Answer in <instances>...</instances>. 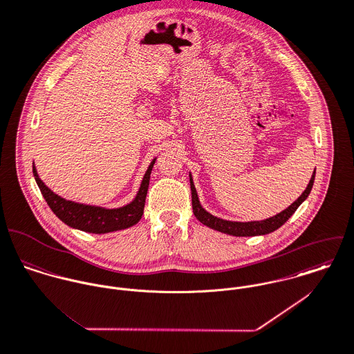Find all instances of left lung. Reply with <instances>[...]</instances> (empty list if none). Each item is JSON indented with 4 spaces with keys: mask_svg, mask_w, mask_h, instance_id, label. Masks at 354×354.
<instances>
[{
    "mask_svg": "<svg viewBox=\"0 0 354 354\" xmlns=\"http://www.w3.org/2000/svg\"><path fill=\"white\" fill-rule=\"evenodd\" d=\"M315 174H316V171H313L312 178H310V181H309L306 189L302 192V195H301L291 206H288L286 210H283L281 213H279V214H276V216H273V217H270V218H266V220H263V221H250V223L227 221V220L214 217L213 214H210L209 212H206V210L202 207L201 202H199V198H198V194H196V189H195L192 177H191V174H189L194 214H195V217H196L203 225H206V227H209V228H212V230H214V231L227 234V235H266V234H270V232L279 230V228L295 213V210L301 206V203L309 196V194H310V191H312V187H313V183H315Z\"/></svg>",
    "mask_w": 354,
    "mask_h": 354,
    "instance_id": "8db88e82",
    "label": "left lung"
}]
</instances>
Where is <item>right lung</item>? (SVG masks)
Listing matches in <instances>:
<instances>
[{
	"mask_svg": "<svg viewBox=\"0 0 354 354\" xmlns=\"http://www.w3.org/2000/svg\"><path fill=\"white\" fill-rule=\"evenodd\" d=\"M156 159L151 162L148 166L144 178L141 181L140 189L136 198L126 206L119 209H104L99 206H89L84 203H75L71 201H66L52 192L37 174L35 167L32 166L34 178L39 187V191L46 201L48 206L60 218L64 224L71 228L89 232V234H109L114 231H120L136 225L144 213L145 196L149 185V177Z\"/></svg>",
	"mask_w": 354,
	"mask_h": 354,
	"instance_id": "add662e5",
	"label": "right lung"
}]
</instances>
